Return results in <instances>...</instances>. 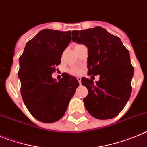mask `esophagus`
<instances>
[{"mask_svg":"<svg viewBox=\"0 0 147 147\" xmlns=\"http://www.w3.org/2000/svg\"><path fill=\"white\" fill-rule=\"evenodd\" d=\"M77 80H78V81L79 82V83H81V78H80V77H78V78H77Z\"/></svg>","mask_w":147,"mask_h":147,"instance_id":"esophagus-1","label":"esophagus"}]
</instances>
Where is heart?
<instances>
[{
	"label": "heart",
	"instance_id": "obj_1",
	"mask_svg": "<svg viewBox=\"0 0 147 147\" xmlns=\"http://www.w3.org/2000/svg\"><path fill=\"white\" fill-rule=\"evenodd\" d=\"M80 72V70L78 69H72L70 70V73L73 74V75H76V74H78Z\"/></svg>",
	"mask_w": 147,
	"mask_h": 147
}]
</instances>
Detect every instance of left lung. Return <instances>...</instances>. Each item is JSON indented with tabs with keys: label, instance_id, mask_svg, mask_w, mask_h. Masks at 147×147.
Returning <instances> with one entry per match:
<instances>
[{
	"label": "left lung",
	"instance_id": "1",
	"mask_svg": "<svg viewBox=\"0 0 147 147\" xmlns=\"http://www.w3.org/2000/svg\"><path fill=\"white\" fill-rule=\"evenodd\" d=\"M73 42L88 48V75H100L94 83L83 77L88 94L83 102L88 113L98 119L114 118L125 108L131 94L133 76L129 51L121 39L102 27L72 31Z\"/></svg>",
	"mask_w": 147,
	"mask_h": 147
}]
</instances>
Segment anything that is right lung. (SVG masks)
<instances>
[{
    "label": "right lung",
    "instance_id": "right-lung-1",
    "mask_svg": "<svg viewBox=\"0 0 147 147\" xmlns=\"http://www.w3.org/2000/svg\"><path fill=\"white\" fill-rule=\"evenodd\" d=\"M70 37L69 31L43 29L26 43L20 57L18 77L22 100L34 118L44 123L63 117L79 86L69 74L58 82L52 77Z\"/></svg>",
    "mask_w": 147,
    "mask_h": 147
}]
</instances>
